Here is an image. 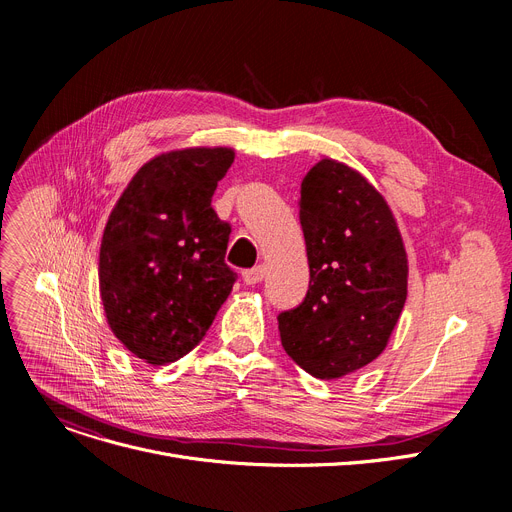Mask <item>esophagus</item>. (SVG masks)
<instances>
[{
  "instance_id": "1",
  "label": "esophagus",
  "mask_w": 512,
  "mask_h": 512,
  "mask_svg": "<svg viewBox=\"0 0 512 512\" xmlns=\"http://www.w3.org/2000/svg\"><path fill=\"white\" fill-rule=\"evenodd\" d=\"M263 278H265V267L263 265H255V267H251V270L242 272V280H245L247 284H259Z\"/></svg>"
}]
</instances>
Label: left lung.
Listing matches in <instances>:
<instances>
[{"label": "left lung", "instance_id": "obj_1", "mask_svg": "<svg viewBox=\"0 0 512 512\" xmlns=\"http://www.w3.org/2000/svg\"><path fill=\"white\" fill-rule=\"evenodd\" d=\"M299 218L311 280L278 315L280 340L313 378L334 380L382 355L407 301V253L384 197L334 159L307 172Z\"/></svg>", "mask_w": 512, "mask_h": 512}]
</instances>
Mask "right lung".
Here are the masks:
<instances>
[{
	"instance_id": "1",
	"label": "right lung",
	"mask_w": 512,
	"mask_h": 512,
	"mask_svg": "<svg viewBox=\"0 0 512 512\" xmlns=\"http://www.w3.org/2000/svg\"><path fill=\"white\" fill-rule=\"evenodd\" d=\"M232 161L226 147L159 155L134 174L107 220L99 251L107 324L151 365L191 353L238 278L224 259L232 228L211 207Z\"/></svg>"
}]
</instances>
